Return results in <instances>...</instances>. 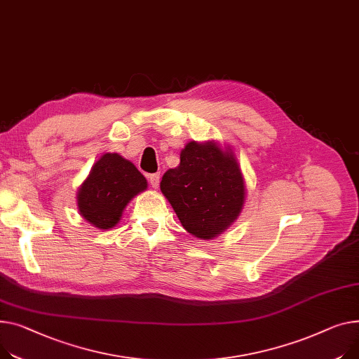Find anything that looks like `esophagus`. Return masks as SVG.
<instances>
[{
	"label": "esophagus",
	"instance_id": "esophagus-1",
	"mask_svg": "<svg viewBox=\"0 0 359 359\" xmlns=\"http://www.w3.org/2000/svg\"><path fill=\"white\" fill-rule=\"evenodd\" d=\"M149 182H150V184H151L154 189H157L158 184H160V173H153V175H150V176H149Z\"/></svg>",
	"mask_w": 359,
	"mask_h": 359
}]
</instances>
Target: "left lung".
<instances>
[{
	"label": "left lung",
	"instance_id": "obj_1",
	"mask_svg": "<svg viewBox=\"0 0 359 359\" xmlns=\"http://www.w3.org/2000/svg\"><path fill=\"white\" fill-rule=\"evenodd\" d=\"M160 190L182 226L205 241L217 238L238 219L247 196L235 153L215 140L189 141L180 153V164L164 173Z\"/></svg>",
	"mask_w": 359,
	"mask_h": 359
}]
</instances>
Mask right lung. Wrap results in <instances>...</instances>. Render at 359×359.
Returning a JSON list of instances; mask_svg holds the SVG:
<instances>
[{"instance_id": "1", "label": "right lung", "mask_w": 359, "mask_h": 359, "mask_svg": "<svg viewBox=\"0 0 359 359\" xmlns=\"http://www.w3.org/2000/svg\"><path fill=\"white\" fill-rule=\"evenodd\" d=\"M147 187V179L130 160L118 153H105L79 186L78 212L92 226L111 229L121 219L127 205Z\"/></svg>"}]
</instances>
